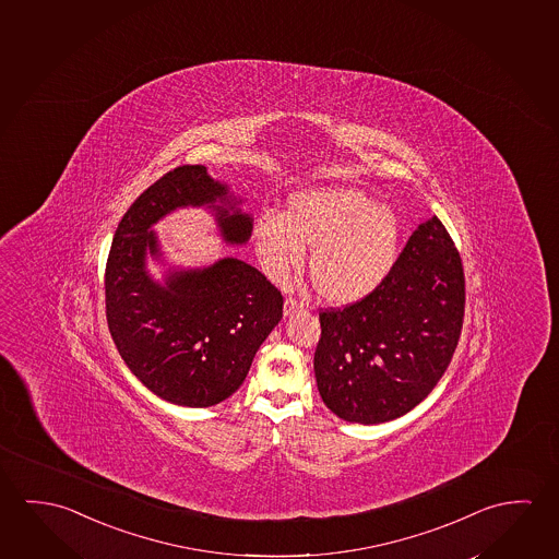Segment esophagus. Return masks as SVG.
<instances>
[{"instance_id":"obj_1","label":"esophagus","mask_w":559,"mask_h":559,"mask_svg":"<svg viewBox=\"0 0 559 559\" xmlns=\"http://www.w3.org/2000/svg\"><path fill=\"white\" fill-rule=\"evenodd\" d=\"M302 309V302L295 301V299H285L284 302V314L285 317H292L293 312H297V310Z\"/></svg>"}]
</instances>
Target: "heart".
<instances>
[{"instance_id": "heart-1", "label": "heart", "mask_w": 559, "mask_h": 559, "mask_svg": "<svg viewBox=\"0 0 559 559\" xmlns=\"http://www.w3.org/2000/svg\"><path fill=\"white\" fill-rule=\"evenodd\" d=\"M252 235L260 264L275 282L301 266L305 245L312 247V284L334 305L361 301L384 282L399 257L396 213L357 188L297 192L285 215L260 213Z\"/></svg>"}]
</instances>
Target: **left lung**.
Returning <instances> with one entry per match:
<instances>
[{"mask_svg":"<svg viewBox=\"0 0 559 559\" xmlns=\"http://www.w3.org/2000/svg\"><path fill=\"white\" fill-rule=\"evenodd\" d=\"M462 319L461 254L431 217L412 233L374 292L320 312L314 377L324 404L364 426L408 414L451 364Z\"/></svg>","mask_w":559,"mask_h":559,"instance_id":"left-lung-1","label":"left lung"}]
</instances>
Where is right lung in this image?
Masks as SVG:
<instances>
[{"mask_svg":"<svg viewBox=\"0 0 559 559\" xmlns=\"http://www.w3.org/2000/svg\"><path fill=\"white\" fill-rule=\"evenodd\" d=\"M204 165H182L151 185L124 213L105 272L110 336L143 386L177 406L207 408L229 399L258 347L284 314V297L239 258L170 270L159 284L145 270L159 260L151 227L178 207H207L227 245H245L252 217Z\"/></svg>","mask_w":559,"mask_h":559,"instance_id":"right-lung-1","label":"right lung"}]
</instances>
